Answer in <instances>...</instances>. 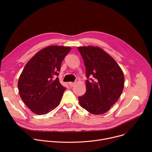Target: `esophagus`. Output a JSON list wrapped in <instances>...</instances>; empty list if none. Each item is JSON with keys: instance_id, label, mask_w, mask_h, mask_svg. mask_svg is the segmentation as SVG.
Returning <instances> with one entry per match:
<instances>
[{"instance_id": "esophagus-1", "label": "esophagus", "mask_w": 152, "mask_h": 152, "mask_svg": "<svg viewBox=\"0 0 152 152\" xmlns=\"http://www.w3.org/2000/svg\"><path fill=\"white\" fill-rule=\"evenodd\" d=\"M69 85L71 86V87H72V86H73L75 85V82H69Z\"/></svg>"}]
</instances>
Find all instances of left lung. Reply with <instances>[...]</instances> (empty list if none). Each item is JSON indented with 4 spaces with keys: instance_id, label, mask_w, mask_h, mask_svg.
I'll return each mask as SVG.
<instances>
[{
    "instance_id": "8db88e82",
    "label": "left lung",
    "mask_w": 152,
    "mask_h": 152,
    "mask_svg": "<svg viewBox=\"0 0 152 152\" xmlns=\"http://www.w3.org/2000/svg\"><path fill=\"white\" fill-rule=\"evenodd\" d=\"M86 68V93L79 97L80 105L89 113L103 114L121 96L124 77L116 61L99 47L77 48Z\"/></svg>"
}]
</instances>
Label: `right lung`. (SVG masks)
Masks as SVG:
<instances>
[{
    "mask_svg": "<svg viewBox=\"0 0 152 152\" xmlns=\"http://www.w3.org/2000/svg\"><path fill=\"white\" fill-rule=\"evenodd\" d=\"M70 47L50 46L37 53L21 72L18 88L21 99L37 115L52 111L59 104L66 88L58 77Z\"/></svg>",
    "mask_w": 152,
    "mask_h": 152,
    "instance_id": "right-lung-1",
    "label": "right lung"
}]
</instances>
